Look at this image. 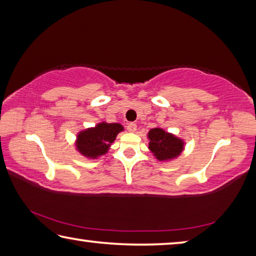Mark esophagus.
I'll list each match as a JSON object with an SVG mask.
<instances>
[{"label": "esophagus", "instance_id": "esophagus-1", "mask_svg": "<svg viewBox=\"0 0 256 256\" xmlns=\"http://www.w3.org/2000/svg\"><path fill=\"white\" fill-rule=\"evenodd\" d=\"M128 131L134 133L136 131V123H128Z\"/></svg>", "mask_w": 256, "mask_h": 256}]
</instances>
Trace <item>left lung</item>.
Listing matches in <instances>:
<instances>
[{"instance_id": "left-lung-1", "label": "left lung", "mask_w": 256, "mask_h": 256, "mask_svg": "<svg viewBox=\"0 0 256 256\" xmlns=\"http://www.w3.org/2000/svg\"><path fill=\"white\" fill-rule=\"evenodd\" d=\"M149 140V150L158 162H170L180 157L185 149L183 138L166 132L162 128H154L146 134Z\"/></svg>"}]
</instances>
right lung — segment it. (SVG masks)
<instances>
[{
	"label": "right lung",
	"mask_w": 256,
	"mask_h": 256,
	"mask_svg": "<svg viewBox=\"0 0 256 256\" xmlns=\"http://www.w3.org/2000/svg\"><path fill=\"white\" fill-rule=\"evenodd\" d=\"M123 131L122 124L100 122L76 134V149L86 158L98 159L108 152L118 134Z\"/></svg>",
	"instance_id": "right-lung-1"
}]
</instances>
